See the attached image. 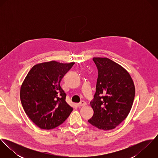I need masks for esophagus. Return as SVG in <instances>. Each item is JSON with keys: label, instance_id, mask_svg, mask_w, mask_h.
<instances>
[{"label": "esophagus", "instance_id": "34e87169", "mask_svg": "<svg viewBox=\"0 0 158 158\" xmlns=\"http://www.w3.org/2000/svg\"><path fill=\"white\" fill-rule=\"evenodd\" d=\"M86 103L85 102H84V101H81L80 103H79L78 104V106L79 107L85 106H86Z\"/></svg>", "mask_w": 158, "mask_h": 158}]
</instances>
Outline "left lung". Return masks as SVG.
<instances>
[{
    "label": "left lung",
    "mask_w": 158,
    "mask_h": 158,
    "mask_svg": "<svg viewBox=\"0 0 158 158\" xmlns=\"http://www.w3.org/2000/svg\"><path fill=\"white\" fill-rule=\"evenodd\" d=\"M98 69L94 98L90 103L94 110L89 123L103 130L115 128L123 121L131 109L135 87L130 73L107 58H93Z\"/></svg>",
    "instance_id": "8db88e82"
}]
</instances>
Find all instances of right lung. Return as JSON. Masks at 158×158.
Wrapping results in <instances>:
<instances>
[{
    "label": "right lung",
    "instance_id": "obj_1",
    "mask_svg": "<svg viewBox=\"0 0 158 158\" xmlns=\"http://www.w3.org/2000/svg\"><path fill=\"white\" fill-rule=\"evenodd\" d=\"M75 63L55 61L35 65L28 73L20 90L23 108L38 127L51 130L62 124L73 110L66 101L60 86L65 74Z\"/></svg>",
    "mask_w": 158,
    "mask_h": 158
}]
</instances>
